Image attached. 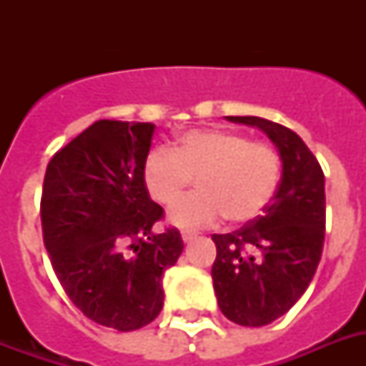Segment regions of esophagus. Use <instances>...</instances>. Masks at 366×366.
Segmentation results:
<instances>
[{
	"mask_svg": "<svg viewBox=\"0 0 366 366\" xmlns=\"http://www.w3.org/2000/svg\"><path fill=\"white\" fill-rule=\"evenodd\" d=\"M195 237H197V234H195V232H188V229H186V232H182V241H184V243H188V241L195 239Z\"/></svg>",
	"mask_w": 366,
	"mask_h": 366,
	"instance_id": "esophagus-1",
	"label": "esophagus"
}]
</instances>
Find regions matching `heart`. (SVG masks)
<instances>
[{"mask_svg": "<svg viewBox=\"0 0 366 366\" xmlns=\"http://www.w3.org/2000/svg\"><path fill=\"white\" fill-rule=\"evenodd\" d=\"M194 178L197 192L169 218L180 228H203L228 217L244 224L264 212L281 180V155L272 144L228 129H194L169 149H152L142 165L149 197L174 205Z\"/></svg>", "mask_w": 366, "mask_h": 366, "instance_id": "1", "label": "heart"}]
</instances>
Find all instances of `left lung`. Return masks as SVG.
I'll list each match as a JSON object with an SVG mask.
<instances>
[{
  "label": "left lung",
  "instance_id": "obj_1",
  "mask_svg": "<svg viewBox=\"0 0 366 366\" xmlns=\"http://www.w3.org/2000/svg\"><path fill=\"white\" fill-rule=\"evenodd\" d=\"M226 119L262 129L283 161L277 192L260 217L212 235L220 312L243 327H264L289 312L315 275L325 241V174L295 131L264 117Z\"/></svg>",
  "mask_w": 366,
  "mask_h": 366
}]
</instances>
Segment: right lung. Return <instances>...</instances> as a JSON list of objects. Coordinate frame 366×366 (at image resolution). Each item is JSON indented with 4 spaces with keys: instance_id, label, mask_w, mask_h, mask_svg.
<instances>
[{
    "instance_id": "obj_1",
    "label": "right lung",
    "mask_w": 366,
    "mask_h": 366,
    "mask_svg": "<svg viewBox=\"0 0 366 366\" xmlns=\"http://www.w3.org/2000/svg\"><path fill=\"white\" fill-rule=\"evenodd\" d=\"M152 123L100 119L49 161L41 194L43 243L62 289L85 317L122 332L163 307V273L184 243L154 234L163 209L142 180Z\"/></svg>"
}]
</instances>
